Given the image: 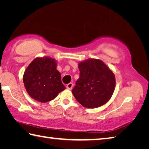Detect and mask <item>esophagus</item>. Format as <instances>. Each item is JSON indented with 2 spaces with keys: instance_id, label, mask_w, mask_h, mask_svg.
<instances>
[{
  "instance_id": "34e87169",
  "label": "esophagus",
  "mask_w": 149,
  "mask_h": 149,
  "mask_svg": "<svg viewBox=\"0 0 149 149\" xmlns=\"http://www.w3.org/2000/svg\"><path fill=\"white\" fill-rule=\"evenodd\" d=\"M72 87H73V84H72V83H70V84H68L66 85L67 89H68L70 90H71L72 89Z\"/></svg>"
}]
</instances>
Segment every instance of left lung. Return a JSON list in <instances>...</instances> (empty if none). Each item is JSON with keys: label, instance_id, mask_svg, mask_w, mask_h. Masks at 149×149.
Returning <instances> with one entry per match:
<instances>
[{"label": "left lung", "instance_id": "1", "mask_svg": "<svg viewBox=\"0 0 149 149\" xmlns=\"http://www.w3.org/2000/svg\"><path fill=\"white\" fill-rule=\"evenodd\" d=\"M79 78L72 93L85 108H95L106 104L115 89L114 73L102 60L88 59L78 64Z\"/></svg>", "mask_w": 149, "mask_h": 149}]
</instances>
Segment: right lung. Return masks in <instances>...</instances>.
Listing matches in <instances>:
<instances>
[{
  "instance_id": "obj_1",
  "label": "right lung",
  "mask_w": 149,
  "mask_h": 149,
  "mask_svg": "<svg viewBox=\"0 0 149 149\" xmlns=\"http://www.w3.org/2000/svg\"><path fill=\"white\" fill-rule=\"evenodd\" d=\"M56 66V60L49 56L36 58L30 63L23 77L30 97L39 102H47L65 89Z\"/></svg>"
}]
</instances>
